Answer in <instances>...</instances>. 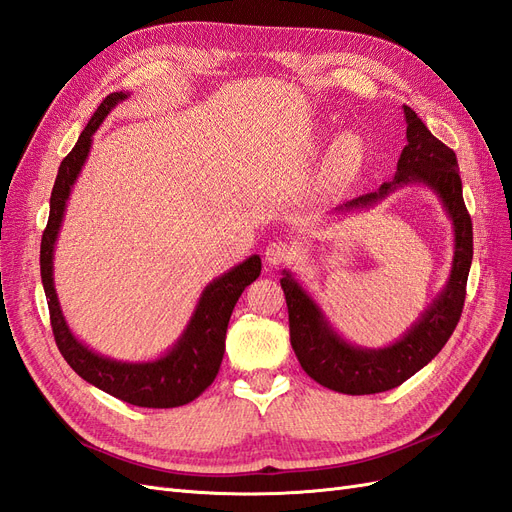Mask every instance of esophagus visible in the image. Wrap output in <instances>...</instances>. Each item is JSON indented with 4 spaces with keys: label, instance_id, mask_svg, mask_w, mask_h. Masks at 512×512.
<instances>
[{
    "label": "esophagus",
    "instance_id": "obj_1",
    "mask_svg": "<svg viewBox=\"0 0 512 512\" xmlns=\"http://www.w3.org/2000/svg\"><path fill=\"white\" fill-rule=\"evenodd\" d=\"M294 256H297V250H294V245H290L288 241H282V239L271 241L267 245V250H265V260L269 262L271 267L286 265V262H290Z\"/></svg>",
    "mask_w": 512,
    "mask_h": 512
}]
</instances>
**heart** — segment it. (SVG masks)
<instances>
[{
  "instance_id": "obj_1",
  "label": "heart",
  "mask_w": 512,
  "mask_h": 512,
  "mask_svg": "<svg viewBox=\"0 0 512 512\" xmlns=\"http://www.w3.org/2000/svg\"><path fill=\"white\" fill-rule=\"evenodd\" d=\"M365 162V143L356 134L337 138L327 166V177L333 185H346L359 173Z\"/></svg>"
}]
</instances>
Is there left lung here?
Wrapping results in <instances>:
<instances>
[{
	"mask_svg": "<svg viewBox=\"0 0 512 512\" xmlns=\"http://www.w3.org/2000/svg\"><path fill=\"white\" fill-rule=\"evenodd\" d=\"M404 115L408 123V145L399 156L395 179L382 183L378 192L348 200L335 211L365 209L380 203L401 185L423 183L440 196L453 222V269L438 299L425 309L410 331L393 346L378 350L352 346L342 335H337L314 299L284 271L280 284L286 294L292 350L309 378L337 393L371 395L404 384L444 348L457 327L463 301H466V284L472 265V220L463 203L457 156L427 130L410 106H404Z\"/></svg>",
	"mask_w": 512,
	"mask_h": 512,
	"instance_id": "8db88e82",
	"label": "left lung"
}]
</instances>
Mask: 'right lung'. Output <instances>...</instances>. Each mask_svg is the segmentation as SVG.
Wrapping results in <instances>:
<instances>
[{
    "label": "right lung",
    "instance_id": "1",
    "mask_svg": "<svg viewBox=\"0 0 512 512\" xmlns=\"http://www.w3.org/2000/svg\"><path fill=\"white\" fill-rule=\"evenodd\" d=\"M126 98L128 94H123V91L106 96L96 108V113L91 115L74 149L59 164L51 192L49 222H46L40 243V275L46 303H49L55 344L76 374L89 384L98 386L100 391L126 401V404L138 408H177L194 401L218 376L224 359L230 314L241 292L260 275L262 262L260 256L254 254L218 280H213L200 294V301L177 344L156 361L123 363L106 359L72 335L64 314H61L53 284L55 241L61 222H64L72 185L87 160L91 138H94V132L100 128L106 115L111 113V108Z\"/></svg>",
    "mask_w": 512,
    "mask_h": 512
}]
</instances>
